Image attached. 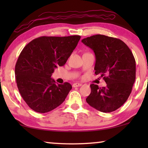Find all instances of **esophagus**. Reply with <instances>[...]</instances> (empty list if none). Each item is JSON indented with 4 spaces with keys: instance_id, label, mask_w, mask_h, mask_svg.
I'll return each instance as SVG.
<instances>
[{
    "instance_id": "1",
    "label": "esophagus",
    "mask_w": 148,
    "mask_h": 148,
    "mask_svg": "<svg viewBox=\"0 0 148 148\" xmlns=\"http://www.w3.org/2000/svg\"><path fill=\"white\" fill-rule=\"evenodd\" d=\"M82 85V84H80V83H74L73 85H72V87H79V86H81Z\"/></svg>"
}]
</instances>
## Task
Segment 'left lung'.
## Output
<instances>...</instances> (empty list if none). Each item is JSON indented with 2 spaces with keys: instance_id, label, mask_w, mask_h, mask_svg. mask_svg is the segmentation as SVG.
<instances>
[{
  "instance_id": "left-lung-1",
  "label": "left lung",
  "mask_w": 148,
  "mask_h": 148,
  "mask_svg": "<svg viewBox=\"0 0 148 148\" xmlns=\"http://www.w3.org/2000/svg\"><path fill=\"white\" fill-rule=\"evenodd\" d=\"M82 42L93 50L96 57L95 73L101 74L106 86L90 85L86 101L100 112H114L123 104L132 91L136 78V62L131 49L120 39L96 34Z\"/></svg>"
}]
</instances>
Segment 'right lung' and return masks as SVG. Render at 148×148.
<instances>
[{"label": "right lung", "instance_id": "1", "mask_svg": "<svg viewBox=\"0 0 148 148\" xmlns=\"http://www.w3.org/2000/svg\"><path fill=\"white\" fill-rule=\"evenodd\" d=\"M81 36H40L22 50L15 67L16 83L22 98L34 111L46 113L64 101L72 86L57 84L51 74L66 63Z\"/></svg>", "mask_w": 148, "mask_h": 148}]
</instances>
